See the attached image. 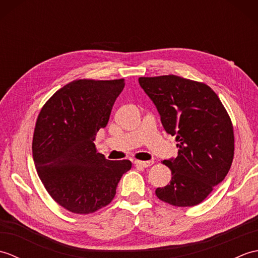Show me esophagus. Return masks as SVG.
Returning <instances> with one entry per match:
<instances>
[{
    "label": "esophagus",
    "instance_id": "esophagus-1",
    "mask_svg": "<svg viewBox=\"0 0 258 258\" xmlns=\"http://www.w3.org/2000/svg\"><path fill=\"white\" fill-rule=\"evenodd\" d=\"M153 161H135V165L136 166H141V167H150L153 165Z\"/></svg>",
    "mask_w": 258,
    "mask_h": 258
}]
</instances>
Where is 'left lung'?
I'll return each mask as SVG.
<instances>
[{
  "mask_svg": "<svg viewBox=\"0 0 258 258\" xmlns=\"http://www.w3.org/2000/svg\"><path fill=\"white\" fill-rule=\"evenodd\" d=\"M166 133L176 136L178 155L163 163L172 179L155 190L178 207L200 204L225 178L234 157L233 125L210 86L176 75L140 78Z\"/></svg>",
  "mask_w": 258,
  "mask_h": 258,
  "instance_id": "8db88e82",
  "label": "left lung"
}]
</instances>
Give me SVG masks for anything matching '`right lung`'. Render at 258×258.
Instances as JSON below:
<instances>
[{
	"label": "right lung",
	"instance_id": "obj_1",
	"mask_svg": "<svg viewBox=\"0 0 258 258\" xmlns=\"http://www.w3.org/2000/svg\"><path fill=\"white\" fill-rule=\"evenodd\" d=\"M124 79L79 80L58 90L42 107L33 135V160L52 199L68 211L90 214L112 202L128 160L109 161L95 149Z\"/></svg>",
	"mask_w": 258,
	"mask_h": 258
}]
</instances>
